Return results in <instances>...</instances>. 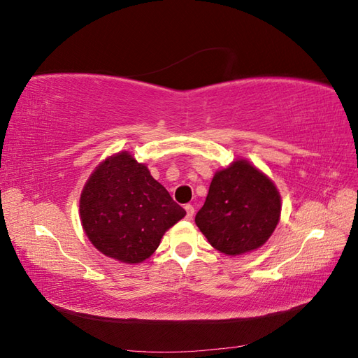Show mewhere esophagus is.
Listing matches in <instances>:
<instances>
[{
  "label": "esophagus",
  "mask_w": 358,
  "mask_h": 358,
  "mask_svg": "<svg viewBox=\"0 0 358 358\" xmlns=\"http://www.w3.org/2000/svg\"><path fill=\"white\" fill-rule=\"evenodd\" d=\"M185 210H187V220H192V216H194V208L191 204H187L185 206Z\"/></svg>",
  "instance_id": "1"
}]
</instances>
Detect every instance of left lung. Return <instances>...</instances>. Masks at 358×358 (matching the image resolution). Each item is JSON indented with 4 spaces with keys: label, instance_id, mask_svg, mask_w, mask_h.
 <instances>
[{
    "label": "left lung",
    "instance_id": "8db88e82",
    "mask_svg": "<svg viewBox=\"0 0 358 358\" xmlns=\"http://www.w3.org/2000/svg\"><path fill=\"white\" fill-rule=\"evenodd\" d=\"M280 218L275 183L246 159L215 173L196 224L209 243L225 255L263 246Z\"/></svg>",
    "mask_w": 358,
    "mask_h": 358
}]
</instances>
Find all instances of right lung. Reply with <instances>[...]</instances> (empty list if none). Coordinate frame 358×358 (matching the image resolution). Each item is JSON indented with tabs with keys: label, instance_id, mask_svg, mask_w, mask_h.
<instances>
[{
	"label": "right lung",
	"instance_id": "1",
	"mask_svg": "<svg viewBox=\"0 0 358 358\" xmlns=\"http://www.w3.org/2000/svg\"><path fill=\"white\" fill-rule=\"evenodd\" d=\"M80 221L91 243L127 264L145 262L187 215L127 150L106 158L85 183Z\"/></svg>",
	"mask_w": 358,
	"mask_h": 358
}]
</instances>
